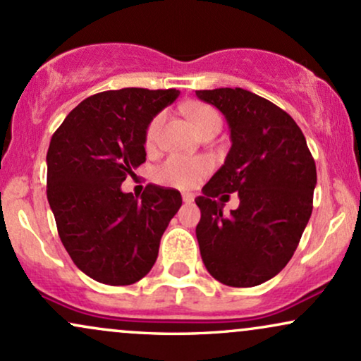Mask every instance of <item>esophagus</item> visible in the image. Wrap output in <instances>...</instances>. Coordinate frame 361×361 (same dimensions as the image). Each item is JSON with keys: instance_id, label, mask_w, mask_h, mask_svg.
I'll return each mask as SVG.
<instances>
[{"instance_id": "1", "label": "esophagus", "mask_w": 361, "mask_h": 361, "mask_svg": "<svg viewBox=\"0 0 361 361\" xmlns=\"http://www.w3.org/2000/svg\"><path fill=\"white\" fill-rule=\"evenodd\" d=\"M181 198H183V202L185 204H192L193 202V195L192 193H181Z\"/></svg>"}]
</instances>
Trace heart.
Here are the masks:
<instances>
[{
	"instance_id": "1",
	"label": "heart",
	"mask_w": 361,
	"mask_h": 361,
	"mask_svg": "<svg viewBox=\"0 0 361 361\" xmlns=\"http://www.w3.org/2000/svg\"><path fill=\"white\" fill-rule=\"evenodd\" d=\"M185 114L188 115L190 122L193 123L195 130L198 134L212 130V128H221L222 120L217 110L209 105H186ZM164 122V114L156 115L149 122L146 130V146L152 147L159 137L161 127ZM210 169V163L204 157H185V156H171L157 168L156 178L159 183L175 186V188H192L197 181Z\"/></svg>"
}]
</instances>
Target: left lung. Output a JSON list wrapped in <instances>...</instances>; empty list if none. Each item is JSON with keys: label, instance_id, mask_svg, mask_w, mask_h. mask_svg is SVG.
<instances>
[{"label": "left lung", "instance_id": "8db88e82", "mask_svg": "<svg viewBox=\"0 0 361 361\" xmlns=\"http://www.w3.org/2000/svg\"><path fill=\"white\" fill-rule=\"evenodd\" d=\"M221 110L231 128L226 161L204 195L197 239L205 268L229 287H255L283 270L312 214L314 157L300 127L275 103L243 88L195 91ZM238 192L229 218L214 200Z\"/></svg>", "mask_w": 361, "mask_h": 361}]
</instances>
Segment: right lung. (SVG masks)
<instances>
[{
    "mask_svg": "<svg viewBox=\"0 0 361 361\" xmlns=\"http://www.w3.org/2000/svg\"><path fill=\"white\" fill-rule=\"evenodd\" d=\"M180 91L123 88L82 100L54 132L47 200L66 251L82 273L132 285L156 263L159 241L181 207L178 190L147 185L140 198L120 185L146 161V130Z\"/></svg>",
    "mask_w": 361,
    "mask_h": 361,
    "instance_id": "1",
    "label": "right lung"
}]
</instances>
